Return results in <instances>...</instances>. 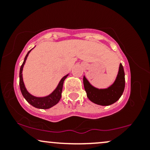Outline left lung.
I'll list each match as a JSON object with an SVG mask.
<instances>
[{"instance_id": "8db88e82", "label": "left lung", "mask_w": 150, "mask_h": 150, "mask_svg": "<svg viewBox=\"0 0 150 150\" xmlns=\"http://www.w3.org/2000/svg\"><path fill=\"white\" fill-rule=\"evenodd\" d=\"M84 87L88 99L94 104L101 106L113 104L121 97L125 89V73L120 63L118 75L114 82L106 89H98L89 83L85 75L83 77Z\"/></svg>"}]
</instances>
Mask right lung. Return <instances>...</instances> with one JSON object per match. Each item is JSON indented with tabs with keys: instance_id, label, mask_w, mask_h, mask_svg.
Here are the masks:
<instances>
[{
	"instance_id": "1",
	"label": "right lung",
	"mask_w": 150,
	"mask_h": 150,
	"mask_svg": "<svg viewBox=\"0 0 150 150\" xmlns=\"http://www.w3.org/2000/svg\"><path fill=\"white\" fill-rule=\"evenodd\" d=\"M32 49H31L30 51H28V53L26 55L25 60H24L23 63L20 67V90H21L22 94L24 98L27 100V102L29 104H30L32 106H33L34 107L37 108H42V109H48V108H51L52 106H55L56 104H57L58 101H60L61 98V93H62V89H63V85L64 80H65L67 77L68 76V75H65L63 78L61 79V81L59 82L58 85L56 88L53 90L52 93L49 94V95L46 96V97H34V96L32 95L30 93L28 92V91L26 89L25 84L23 82V78H22V70H23L24 65H25L26 60H27V57H28L29 53H30V51Z\"/></svg>"
}]
</instances>
